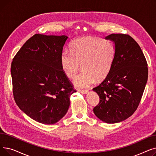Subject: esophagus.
Instances as JSON below:
<instances>
[{
	"mask_svg": "<svg viewBox=\"0 0 156 156\" xmlns=\"http://www.w3.org/2000/svg\"><path fill=\"white\" fill-rule=\"evenodd\" d=\"M81 93H82V94H87L88 92V90H79Z\"/></svg>",
	"mask_w": 156,
	"mask_h": 156,
	"instance_id": "1",
	"label": "esophagus"
}]
</instances>
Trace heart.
Returning a JSON list of instances; mask_svg holds the SVG:
<instances>
[{"label":"heart","instance_id":"heart-1","mask_svg":"<svg viewBox=\"0 0 156 156\" xmlns=\"http://www.w3.org/2000/svg\"><path fill=\"white\" fill-rule=\"evenodd\" d=\"M116 50L111 41L85 37L76 39L70 45V52L63 51L60 57L61 66L65 75L73 79L81 68L83 71L73 83L84 88L93 84L95 79L104 80L108 76L115 58Z\"/></svg>","mask_w":156,"mask_h":156}]
</instances>
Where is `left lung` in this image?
<instances>
[{
	"label": "left lung",
	"instance_id": "left-lung-1",
	"mask_svg": "<svg viewBox=\"0 0 156 156\" xmlns=\"http://www.w3.org/2000/svg\"><path fill=\"white\" fill-rule=\"evenodd\" d=\"M105 38L115 44V58L108 76L93 88L100 98L93 110L102 121L115 123L136 110L148 79V65L140 47L129 35L112 34Z\"/></svg>",
	"mask_w": 156,
	"mask_h": 156
}]
</instances>
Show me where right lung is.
<instances>
[{
  "label": "right lung",
  "mask_w": 156,
  "mask_h": 156,
  "mask_svg": "<svg viewBox=\"0 0 156 156\" xmlns=\"http://www.w3.org/2000/svg\"><path fill=\"white\" fill-rule=\"evenodd\" d=\"M67 36L35 34L14 57L11 73L14 101L24 113L52 125L66 114L76 92L62 70L60 57Z\"/></svg>",
  "instance_id": "obj_1"
}]
</instances>
